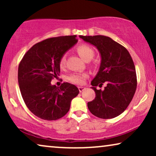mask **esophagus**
<instances>
[{
  "label": "esophagus",
  "instance_id": "obj_1",
  "mask_svg": "<svg viewBox=\"0 0 156 156\" xmlns=\"http://www.w3.org/2000/svg\"><path fill=\"white\" fill-rule=\"evenodd\" d=\"M78 89H79V91H80V92H82V91H83L84 90H85V89H86V87H79Z\"/></svg>",
  "mask_w": 156,
  "mask_h": 156
}]
</instances>
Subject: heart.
<instances>
[{
	"instance_id": "b5f03b06",
	"label": "heart",
	"mask_w": 156,
	"mask_h": 156,
	"mask_svg": "<svg viewBox=\"0 0 156 156\" xmlns=\"http://www.w3.org/2000/svg\"><path fill=\"white\" fill-rule=\"evenodd\" d=\"M76 52L80 55V57L84 61H90L94 56V50L90 46L87 44H82L76 48ZM66 57L64 55L59 59V65L60 68H63L65 66ZM87 74L85 73L82 74H72L68 76V80L72 83L76 84H82L84 82L85 79L87 78Z\"/></svg>"
}]
</instances>
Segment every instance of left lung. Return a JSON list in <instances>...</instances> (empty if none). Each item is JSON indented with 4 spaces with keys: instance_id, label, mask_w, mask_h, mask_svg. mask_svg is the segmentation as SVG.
Wrapping results in <instances>:
<instances>
[{
    "instance_id": "1",
    "label": "left lung",
    "mask_w": 156,
    "mask_h": 156,
    "mask_svg": "<svg viewBox=\"0 0 156 156\" xmlns=\"http://www.w3.org/2000/svg\"><path fill=\"white\" fill-rule=\"evenodd\" d=\"M80 37L99 51L101 63L97 75L91 82L95 99L87 103L89 110L99 118L118 116L131 103L137 87L136 69L129 51L109 37L104 35ZM104 83L107 86L98 90Z\"/></svg>"
}]
</instances>
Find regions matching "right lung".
I'll list each match as a JSON object with an SVG mask.
<instances>
[{
    "label": "right lung",
    "mask_w": 156,
    "mask_h": 156,
    "mask_svg": "<svg viewBox=\"0 0 156 156\" xmlns=\"http://www.w3.org/2000/svg\"><path fill=\"white\" fill-rule=\"evenodd\" d=\"M76 35L49 38L34 44L18 67V84L29 110L44 120H57L69 112L72 100L78 95L75 85L51 84L60 73L59 59L76 42Z\"/></svg>",
    "instance_id": "add662e5"
}]
</instances>
